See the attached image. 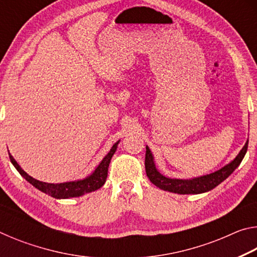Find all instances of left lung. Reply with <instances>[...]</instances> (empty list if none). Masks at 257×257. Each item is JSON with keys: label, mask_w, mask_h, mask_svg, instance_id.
<instances>
[{"label": "left lung", "mask_w": 257, "mask_h": 257, "mask_svg": "<svg viewBox=\"0 0 257 257\" xmlns=\"http://www.w3.org/2000/svg\"><path fill=\"white\" fill-rule=\"evenodd\" d=\"M248 147V141L243 145L239 154L234 158L231 162H229L223 168L215 172H212L210 175L191 178V179H177V178H168L161 173L155 165L154 156L152 154L149 146H146V154H145V170L146 175L149 177L152 184H154L160 189L170 193L180 194V195H189V194H202L210 191L215 188L217 185L224 181L231 173L236 170L241 163V161L245 156Z\"/></svg>", "instance_id": "8db88e82"}]
</instances>
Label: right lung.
Returning <instances> with one entry per match:
<instances>
[{
    "mask_svg": "<svg viewBox=\"0 0 257 257\" xmlns=\"http://www.w3.org/2000/svg\"><path fill=\"white\" fill-rule=\"evenodd\" d=\"M119 143L120 141L116 142L115 144L111 147L110 152L104 156V159L101 161V163L97 165V168L95 169L92 175L84 178V179L61 182V184H49V182H43L34 179L33 177H30L27 172H25L23 169H21L20 165L17 163V161L14 159V156L10 153H9V156H10L11 163L15 165V168L18 170L20 175L23 176L29 184H32L35 188H37L38 190L43 191V193L47 194L49 196L58 199H64L71 197H79L85 194L92 193V191L99 189L104 184H105L108 164L111 162L113 154L115 153Z\"/></svg>",
    "mask_w": 257,
    "mask_h": 257,
    "instance_id": "1",
    "label": "right lung"
}]
</instances>
